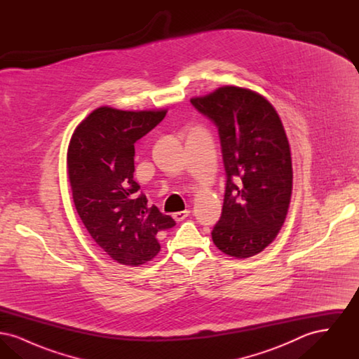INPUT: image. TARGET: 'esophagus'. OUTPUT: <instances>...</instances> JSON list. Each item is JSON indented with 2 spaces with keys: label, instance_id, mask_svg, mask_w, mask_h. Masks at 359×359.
I'll return each mask as SVG.
<instances>
[{
  "label": "esophagus",
  "instance_id": "esophagus-1",
  "mask_svg": "<svg viewBox=\"0 0 359 359\" xmlns=\"http://www.w3.org/2000/svg\"><path fill=\"white\" fill-rule=\"evenodd\" d=\"M188 215H189V211L188 210H184V211H179V212H173V219L175 221H177V222H180V221H183V219H186Z\"/></svg>",
  "mask_w": 359,
  "mask_h": 359
}]
</instances>
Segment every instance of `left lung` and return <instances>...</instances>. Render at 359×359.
Returning a JSON list of instances; mask_svg holds the SVG:
<instances>
[{
    "label": "left lung",
    "mask_w": 359,
    "mask_h": 359,
    "mask_svg": "<svg viewBox=\"0 0 359 359\" xmlns=\"http://www.w3.org/2000/svg\"><path fill=\"white\" fill-rule=\"evenodd\" d=\"M191 103L218 126L227 176L212 241L227 256H256L277 237L290 207L293 175L283 122L272 103L245 87L223 86Z\"/></svg>",
    "instance_id": "8db88e82"
}]
</instances>
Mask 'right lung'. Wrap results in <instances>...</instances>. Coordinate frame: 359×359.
<instances>
[{"instance_id":"obj_1","label":"right lung","mask_w":359,"mask_h":359,"mask_svg":"<svg viewBox=\"0 0 359 359\" xmlns=\"http://www.w3.org/2000/svg\"><path fill=\"white\" fill-rule=\"evenodd\" d=\"M167 114L102 106L74 130L67 172L74 205L90 236L106 255L126 266L147 264L160 252L157 236L176 223L149 207L133 179L135 142Z\"/></svg>"}]
</instances>
